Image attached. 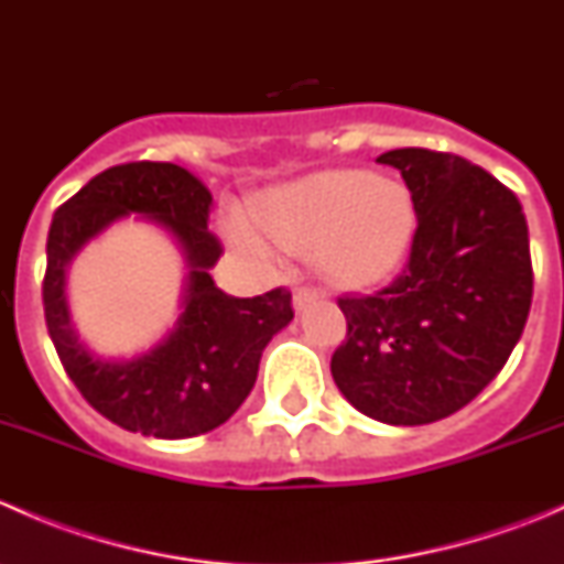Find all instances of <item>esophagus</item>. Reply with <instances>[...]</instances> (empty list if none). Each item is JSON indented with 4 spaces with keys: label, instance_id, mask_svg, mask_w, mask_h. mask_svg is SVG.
Returning <instances> with one entry per match:
<instances>
[{
    "label": "esophagus",
    "instance_id": "obj_1",
    "mask_svg": "<svg viewBox=\"0 0 564 564\" xmlns=\"http://www.w3.org/2000/svg\"><path fill=\"white\" fill-rule=\"evenodd\" d=\"M318 297H324L322 292L314 286H297L294 289V311H305L311 303H316Z\"/></svg>",
    "mask_w": 564,
    "mask_h": 564
}]
</instances>
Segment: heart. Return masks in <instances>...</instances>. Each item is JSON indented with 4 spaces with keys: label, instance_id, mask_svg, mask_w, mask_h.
Wrapping results in <instances>:
<instances>
[{
    "label": "heart",
    "instance_id": "heart-1",
    "mask_svg": "<svg viewBox=\"0 0 564 564\" xmlns=\"http://www.w3.org/2000/svg\"><path fill=\"white\" fill-rule=\"evenodd\" d=\"M256 220L281 248L314 250L335 281L371 283L401 264L417 213L403 182L340 169L275 187L261 198ZM235 240L253 253L267 250L250 229H237Z\"/></svg>",
    "mask_w": 564,
    "mask_h": 564
}]
</instances>
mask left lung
<instances>
[{
  "label": "left lung",
  "instance_id": "obj_1",
  "mask_svg": "<svg viewBox=\"0 0 564 564\" xmlns=\"http://www.w3.org/2000/svg\"><path fill=\"white\" fill-rule=\"evenodd\" d=\"M377 161L401 172L417 229L388 286L338 297L346 338L329 371L368 417L425 425L466 406L524 333L527 218L510 187L451 152L406 147Z\"/></svg>",
  "mask_w": 564,
  "mask_h": 564
}]
</instances>
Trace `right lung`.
Returning <instances> with one entry per match:
<instances>
[{
	"label": "right lung",
	"mask_w": 564,
	"mask_h": 564,
	"mask_svg": "<svg viewBox=\"0 0 564 564\" xmlns=\"http://www.w3.org/2000/svg\"><path fill=\"white\" fill-rule=\"evenodd\" d=\"M213 193L174 163H122L87 182L54 213L45 242L43 308L54 349L93 409L133 434L187 440L207 434L246 401L264 346L294 318L283 286L259 297H231L215 286L209 267L220 259L207 229ZM135 212L166 225L188 261L186 308L155 350L133 361L95 358L69 324L64 270L106 225Z\"/></svg>",
	"instance_id": "right-lung-1"
}]
</instances>
